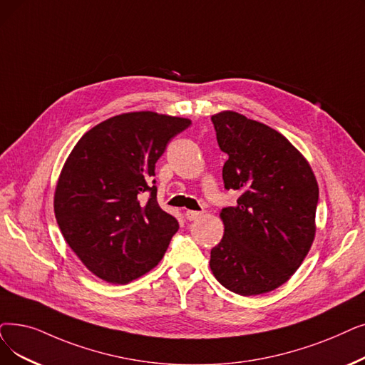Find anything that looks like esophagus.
Returning <instances> with one entry per match:
<instances>
[{"instance_id":"1","label":"esophagus","mask_w":365,"mask_h":365,"mask_svg":"<svg viewBox=\"0 0 365 365\" xmlns=\"http://www.w3.org/2000/svg\"><path fill=\"white\" fill-rule=\"evenodd\" d=\"M201 212H195V210H186L185 212V216H186V219L187 220H195V219H198V217H201Z\"/></svg>"}]
</instances>
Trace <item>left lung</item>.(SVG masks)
Segmentation results:
<instances>
[{
  "label": "left lung",
  "mask_w": 365,
  "mask_h": 365,
  "mask_svg": "<svg viewBox=\"0 0 365 365\" xmlns=\"http://www.w3.org/2000/svg\"><path fill=\"white\" fill-rule=\"evenodd\" d=\"M228 160L225 189L240 192L220 212L225 232L210 252V268L239 295L270 292L303 262L314 239L319 187L301 155L280 133L235 112L212 116Z\"/></svg>",
  "instance_id": "obj_1"
}]
</instances>
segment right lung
Segmentation results:
<instances>
[{"label":"right lung","mask_w":365,"mask_h":365,"mask_svg":"<svg viewBox=\"0 0 365 365\" xmlns=\"http://www.w3.org/2000/svg\"><path fill=\"white\" fill-rule=\"evenodd\" d=\"M189 125L133 112L98 123L77 141L53 207L66 242L95 276L123 284L163 259L179 222L156 201L155 164Z\"/></svg>","instance_id":"right-lung-1"}]
</instances>
